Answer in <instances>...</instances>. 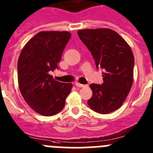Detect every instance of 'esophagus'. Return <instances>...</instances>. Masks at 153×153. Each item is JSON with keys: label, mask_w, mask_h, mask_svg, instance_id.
Returning a JSON list of instances; mask_svg holds the SVG:
<instances>
[{"label": "esophagus", "mask_w": 153, "mask_h": 153, "mask_svg": "<svg viewBox=\"0 0 153 153\" xmlns=\"http://www.w3.org/2000/svg\"><path fill=\"white\" fill-rule=\"evenodd\" d=\"M75 86H77V87H79V88H82V87H84V86H86V85H83V84H80V83H79V82H76Z\"/></svg>", "instance_id": "1"}]
</instances>
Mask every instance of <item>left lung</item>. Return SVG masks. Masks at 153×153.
<instances>
[{"label": "left lung", "mask_w": 153, "mask_h": 153, "mask_svg": "<svg viewBox=\"0 0 153 153\" xmlns=\"http://www.w3.org/2000/svg\"><path fill=\"white\" fill-rule=\"evenodd\" d=\"M81 41L93 57L97 69L103 70V83H92V96L87 102L92 110L108 114L122 105L134 81V57L129 45L110 29H81Z\"/></svg>", "instance_id": "left-lung-1"}]
</instances>
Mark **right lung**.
I'll list each match as a JSON object with an SVG mask.
<instances>
[{"label": "right lung", "instance_id": "obj_1", "mask_svg": "<svg viewBox=\"0 0 153 153\" xmlns=\"http://www.w3.org/2000/svg\"><path fill=\"white\" fill-rule=\"evenodd\" d=\"M69 32L44 31L37 33L22 48L17 64L18 83L22 97L29 107L43 116H52L62 111L71 83L53 79L51 71L57 68Z\"/></svg>", "mask_w": 153, "mask_h": 153}]
</instances>
